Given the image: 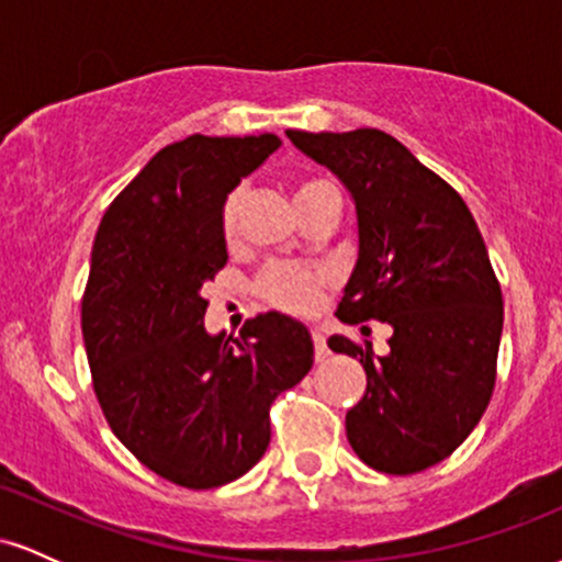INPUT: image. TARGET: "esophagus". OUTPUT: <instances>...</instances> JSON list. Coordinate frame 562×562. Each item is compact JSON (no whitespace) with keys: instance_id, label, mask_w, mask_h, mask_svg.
I'll return each mask as SVG.
<instances>
[{"instance_id":"1","label":"esophagus","mask_w":562,"mask_h":562,"mask_svg":"<svg viewBox=\"0 0 562 562\" xmlns=\"http://www.w3.org/2000/svg\"><path fill=\"white\" fill-rule=\"evenodd\" d=\"M312 340H314V359H317V362H325V359L330 357V348H327L325 333L312 330Z\"/></svg>"}]
</instances>
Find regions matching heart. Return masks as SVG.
Masks as SVG:
<instances>
[{
    "label": "heart",
    "mask_w": 562,
    "mask_h": 562,
    "mask_svg": "<svg viewBox=\"0 0 562 562\" xmlns=\"http://www.w3.org/2000/svg\"><path fill=\"white\" fill-rule=\"evenodd\" d=\"M327 182H319V179H303L295 187V200L299 205L306 198H312L314 192L322 190ZM245 203V190H232L227 200L222 205V232L227 240L237 235V227H240V214ZM327 274L319 272V269L299 267V263H274L267 272L261 274L259 290L272 303L274 308H282L288 314H312L317 308V303L325 293Z\"/></svg>",
    "instance_id": "b5f03b06"
}]
</instances>
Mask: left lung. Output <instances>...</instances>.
<instances>
[{"instance_id": "1", "label": "left lung", "mask_w": 562, "mask_h": 562, "mask_svg": "<svg viewBox=\"0 0 562 562\" xmlns=\"http://www.w3.org/2000/svg\"><path fill=\"white\" fill-rule=\"evenodd\" d=\"M285 134L357 205L359 256L338 319L393 330L385 357L346 335L327 340L367 372L348 443L380 473H420L465 441L492 398L505 308L486 243L465 200L391 134Z\"/></svg>"}]
</instances>
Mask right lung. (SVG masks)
Masks as SVG:
<instances>
[{"label":"right lung","mask_w":562,"mask_h":562,"mask_svg":"<svg viewBox=\"0 0 562 562\" xmlns=\"http://www.w3.org/2000/svg\"><path fill=\"white\" fill-rule=\"evenodd\" d=\"M282 142L192 134L164 147L102 216L81 301L97 402L160 479L216 488L269 447V406L314 364L312 335L259 314L211 335L203 285L227 263L222 205Z\"/></svg>","instance_id":"1"}]
</instances>
